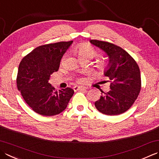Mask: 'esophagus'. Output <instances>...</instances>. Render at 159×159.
<instances>
[{
  "mask_svg": "<svg viewBox=\"0 0 159 159\" xmlns=\"http://www.w3.org/2000/svg\"><path fill=\"white\" fill-rule=\"evenodd\" d=\"M74 91H78V90H86L85 87H82V86H79V85H76L73 88Z\"/></svg>",
  "mask_w": 159,
  "mask_h": 159,
  "instance_id": "34e87169",
  "label": "esophagus"
}]
</instances>
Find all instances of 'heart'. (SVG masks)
<instances>
[{
    "label": "heart",
    "instance_id": "heart-1",
    "mask_svg": "<svg viewBox=\"0 0 159 159\" xmlns=\"http://www.w3.org/2000/svg\"><path fill=\"white\" fill-rule=\"evenodd\" d=\"M76 52L80 58H92L96 55V51L93 47L87 43H80L76 47ZM82 81V79L80 80Z\"/></svg>",
    "mask_w": 159,
    "mask_h": 159
}]
</instances>
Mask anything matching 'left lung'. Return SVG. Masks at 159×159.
Returning a JSON list of instances; mask_svg holds the SVG:
<instances>
[{
	"instance_id": "1",
	"label": "left lung",
	"mask_w": 159,
	"mask_h": 159,
	"mask_svg": "<svg viewBox=\"0 0 159 159\" xmlns=\"http://www.w3.org/2000/svg\"><path fill=\"white\" fill-rule=\"evenodd\" d=\"M92 45L106 53L109 59L104 75L110 82V89L102 92L95 107L103 114L114 116L123 114L131 107L141 88L140 70L136 62L126 51L112 43L90 40Z\"/></svg>"
}]
</instances>
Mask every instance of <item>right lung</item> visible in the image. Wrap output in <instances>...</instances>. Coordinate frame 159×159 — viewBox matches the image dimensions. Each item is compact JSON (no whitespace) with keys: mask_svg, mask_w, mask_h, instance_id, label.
Wrapping results in <instances>:
<instances>
[{"mask_svg":"<svg viewBox=\"0 0 159 159\" xmlns=\"http://www.w3.org/2000/svg\"><path fill=\"white\" fill-rule=\"evenodd\" d=\"M73 41L59 42L39 46L22 59L16 83L25 101L42 116H51L62 112L74 93L67 88L55 90L49 80L58 70L62 57Z\"/></svg>","mask_w":159,"mask_h":159,"instance_id":"right-lung-1","label":"right lung"}]
</instances>
